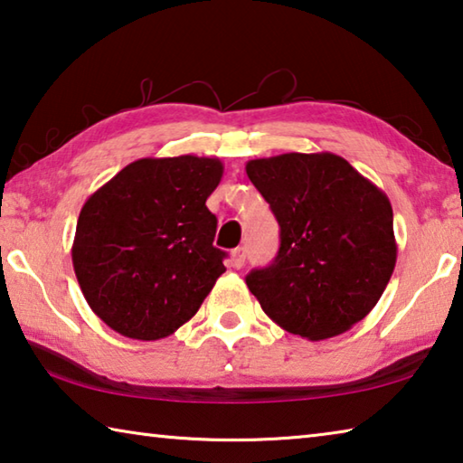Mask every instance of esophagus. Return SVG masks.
I'll use <instances>...</instances> for the list:
<instances>
[{"label":"esophagus","mask_w":463,"mask_h":463,"mask_svg":"<svg viewBox=\"0 0 463 463\" xmlns=\"http://www.w3.org/2000/svg\"><path fill=\"white\" fill-rule=\"evenodd\" d=\"M245 260H247V249L245 247H237L231 253V261H232L234 269H241L242 265H245Z\"/></svg>","instance_id":"34e87169"}]
</instances>
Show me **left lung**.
<instances>
[{
  "instance_id": "obj_1",
  "label": "left lung",
  "mask_w": 463,
  "mask_h": 463,
  "mask_svg": "<svg viewBox=\"0 0 463 463\" xmlns=\"http://www.w3.org/2000/svg\"><path fill=\"white\" fill-rule=\"evenodd\" d=\"M279 224V250L247 286L273 323L310 341L370 315L396 265L388 195L333 153H284L247 163Z\"/></svg>"
}]
</instances>
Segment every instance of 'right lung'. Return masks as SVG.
I'll return each instance as SVG.
<instances>
[{
  "mask_svg": "<svg viewBox=\"0 0 463 463\" xmlns=\"http://www.w3.org/2000/svg\"><path fill=\"white\" fill-rule=\"evenodd\" d=\"M221 159H138L83 203L71 249L90 308L128 339L156 341L187 323L226 271L208 195Z\"/></svg>",
  "mask_w": 463,
  "mask_h": 463,
  "instance_id": "right-lung-1",
  "label": "right lung"
}]
</instances>
